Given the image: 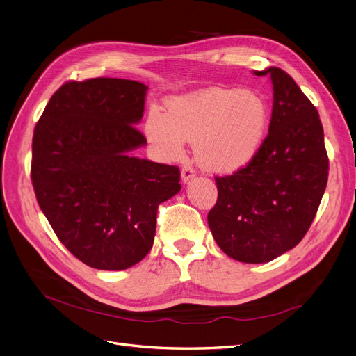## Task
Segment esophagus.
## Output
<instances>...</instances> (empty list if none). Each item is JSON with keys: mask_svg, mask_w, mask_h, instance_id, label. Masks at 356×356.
Returning <instances> with one entry per match:
<instances>
[{"mask_svg": "<svg viewBox=\"0 0 356 356\" xmlns=\"http://www.w3.org/2000/svg\"><path fill=\"white\" fill-rule=\"evenodd\" d=\"M193 176H195V170H193V167H192V165H189V164H185V165H183V168H181V181H183V183H186V181H189Z\"/></svg>", "mask_w": 356, "mask_h": 356, "instance_id": "esophagus-1", "label": "esophagus"}]
</instances>
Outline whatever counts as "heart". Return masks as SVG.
Here are the masks:
<instances>
[{"mask_svg":"<svg viewBox=\"0 0 356 356\" xmlns=\"http://www.w3.org/2000/svg\"><path fill=\"white\" fill-rule=\"evenodd\" d=\"M267 123V105L255 92L211 88L170 102L167 114L152 110L145 131L165 158H179L186 140L196 142L198 163L226 175L251 163Z\"/></svg>","mask_w":356,"mask_h":356,"instance_id":"b5f03b06","label":"heart"}]
</instances>
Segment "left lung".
Returning <instances> with one entry per match:
<instances>
[{"instance_id": "left-lung-1", "label": "left lung", "mask_w": 356, "mask_h": 356, "mask_svg": "<svg viewBox=\"0 0 356 356\" xmlns=\"http://www.w3.org/2000/svg\"><path fill=\"white\" fill-rule=\"evenodd\" d=\"M254 74L273 82L268 135L251 163L216 176L208 225L222 252L261 264L304 239L327 186L328 156L318 111L293 79L274 65Z\"/></svg>"}]
</instances>
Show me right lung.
<instances>
[{"label": "right lung", "mask_w": 356, "mask_h": 356, "mask_svg": "<svg viewBox=\"0 0 356 356\" xmlns=\"http://www.w3.org/2000/svg\"><path fill=\"white\" fill-rule=\"evenodd\" d=\"M147 86L113 77L65 82L32 140L36 201L60 242L83 264L126 270L151 251L160 204L180 191V170L130 156L147 143L136 123Z\"/></svg>", "instance_id": "right-lung-1"}]
</instances>
